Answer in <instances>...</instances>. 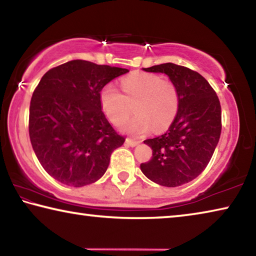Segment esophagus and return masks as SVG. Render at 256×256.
Masks as SVG:
<instances>
[{"label": "esophagus", "mask_w": 256, "mask_h": 256, "mask_svg": "<svg viewBox=\"0 0 256 256\" xmlns=\"http://www.w3.org/2000/svg\"><path fill=\"white\" fill-rule=\"evenodd\" d=\"M125 144H126L130 146H138V144H140V142L134 141V140H132V138H126V140H125Z\"/></svg>", "instance_id": "obj_1"}]
</instances>
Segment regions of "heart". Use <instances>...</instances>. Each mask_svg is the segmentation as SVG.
<instances>
[{"label": "heart", "instance_id": "1", "mask_svg": "<svg viewBox=\"0 0 256 256\" xmlns=\"http://www.w3.org/2000/svg\"><path fill=\"white\" fill-rule=\"evenodd\" d=\"M124 94L112 84H106L99 94L102 110L110 122L120 125L131 114L133 104L136 115L122 128L134 136H142L149 132L162 131L174 120L178 108V94L176 86L168 80L150 74L134 73L120 81Z\"/></svg>", "mask_w": 256, "mask_h": 256}]
</instances>
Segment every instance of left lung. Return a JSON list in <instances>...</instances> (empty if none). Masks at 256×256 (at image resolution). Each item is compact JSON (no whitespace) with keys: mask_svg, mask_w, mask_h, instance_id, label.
Instances as JSON below:
<instances>
[{"mask_svg":"<svg viewBox=\"0 0 256 256\" xmlns=\"http://www.w3.org/2000/svg\"><path fill=\"white\" fill-rule=\"evenodd\" d=\"M164 73L178 94V108L162 136L144 141L152 158L141 164L150 180L167 188L188 183L209 164L222 133V107L218 96L200 73L174 63L144 68Z\"/></svg>","mask_w":256,"mask_h":256,"instance_id":"8db88e82","label":"left lung"}]
</instances>
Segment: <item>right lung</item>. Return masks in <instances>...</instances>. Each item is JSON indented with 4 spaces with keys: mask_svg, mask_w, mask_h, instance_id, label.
<instances>
[{
    "mask_svg": "<svg viewBox=\"0 0 256 256\" xmlns=\"http://www.w3.org/2000/svg\"><path fill=\"white\" fill-rule=\"evenodd\" d=\"M128 68L73 60L50 68L32 94L29 136L42 168L60 183L89 185L124 144L102 110L99 94Z\"/></svg>",
    "mask_w": 256,
    "mask_h": 256,
    "instance_id": "add662e5",
    "label": "right lung"
}]
</instances>
